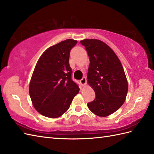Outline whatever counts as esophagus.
I'll use <instances>...</instances> for the list:
<instances>
[{
  "mask_svg": "<svg viewBox=\"0 0 154 154\" xmlns=\"http://www.w3.org/2000/svg\"><path fill=\"white\" fill-rule=\"evenodd\" d=\"M79 81H80V83L81 84V85L85 86L87 83V79L85 77H83Z\"/></svg>",
  "mask_w": 154,
  "mask_h": 154,
  "instance_id": "34e87169",
  "label": "esophagus"
}]
</instances>
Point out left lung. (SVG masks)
Listing matches in <instances>:
<instances>
[{"mask_svg":"<svg viewBox=\"0 0 154 154\" xmlns=\"http://www.w3.org/2000/svg\"><path fill=\"white\" fill-rule=\"evenodd\" d=\"M80 42L89 57L87 79L96 94L87 106L97 116H109L122 105L127 95L128 82L122 65L103 42L85 39Z\"/></svg>","mask_w":154,"mask_h":154,"instance_id":"1","label":"left lung"}]
</instances>
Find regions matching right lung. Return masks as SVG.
<instances>
[{
	"mask_svg": "<svg viewBox=\"0 0 154 154\" xmlns=\"http://www.w3.org/2000/svg\"><path fill=\"white\" fill-rule=\"evenodd\" d=\"M77 42L68 39L49 48L39 59L29 87L34 108L49 118H57L69 109L79 93L72 80L70 51Z\"/></svg>",
	"mask_w": 154,
	"mask_h": 154,
	"instance_id": "add662e5",
	"label": "right lung"
}]
</instances>
